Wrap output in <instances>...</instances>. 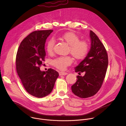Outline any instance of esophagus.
Segmentation results:
<instances>
[{"label": "esophagus", "mask_w": 126, "mask_h": 126, "mask_svg": "<svg viewBox=\"0 0 126 126\" xmlns=\"http://www.w3.org/2000/svg\"><path fill=\"white\" fill-rule=\"evenodd\" d=\"M67 75V73L66 72H59V75L60 76H64Z\"/></svg>", "instance_id": "obj_1"}]
</instances>
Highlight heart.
Masks as SVG:
<instances>
[{
	"label": "heart",
	"instance_id": "b5f03b06",
	"mask_svg": "<svg viewBox=\"0 0 126 126\" xmlns=\"http://www.w3.org/2000/svg\"><path fill=\"white\" fill-rule=\"evenodd\" d=\"M60 38L64 40L68 44V52L77 60L84 59L87 55L89 51L88 43L84 40H79V37L74 32H67L60 36ZM55 41L54 39H50L46 43V48L48 54L52 52ZM72 62L70 56L60 57L53 61V64L57 69L64 70L70 65Z\"/></svg>",
	"mask_w": 126,
	"mask_h": 126
}]
</instances>
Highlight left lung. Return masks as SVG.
I'll use <instances>...</instances> for the list:
<instances>
[{
  "mask_svg": "<svg viewBox=\"0 0 126 126\" xmlns=\"http://www.w3.org/2000/svg\"><path fill=\"white\" fill-rule=\"evenodd\" d=\"M91 48L87 56L75 67L76 82L71 86L73 93L81 98L95 95L101 88L108 65L107 51L94 32L90 31ZM84 72V76H80Z\"/></svg>",
  "mask_w": 126,
  "mask_h": 126,
  "instance_id": "obj_1",
  "label": "left lung"
}]
</instances>
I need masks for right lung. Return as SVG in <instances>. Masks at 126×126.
<instances>
[{"instance_id":"right-lung-1","label":"right lung","mask_w":126,"mask_h":126,"mask_svg":"<svg viewBox=\"0 0 126 126\" xmlns=\"http://www.w3.org/2000/svg\"><path fill=\"white\" fill-rule=\"evenodd\" d=\"M53 30L36 31L25 37L17 52L16 65L17 74L26 91L31 95L41 98L48 95L54 87L59 73L49 68L41 71L44 61L46 40Z\"/></svg>"}]
</instances>
